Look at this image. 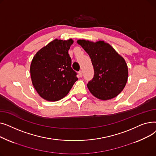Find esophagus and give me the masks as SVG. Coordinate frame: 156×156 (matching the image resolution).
I'll use <instances>...</instances> for the list:
<instances>
[{"label":"esophagus","instance_id":"1","mask_svg":"<svg viewBox=\"0 0 156 156\" xmlns=\"http://www.w3.org/2000/svg\"><path fill=\"white\" fill-rule=\"evenodd\" d=\"M78 75L80 77H82L83 76V73H82V71H80L78 72Z\"/></svg>","mask_w":156,"mask_h":156}]
</instances>
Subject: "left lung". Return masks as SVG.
Returning a JSON list of instances; mask_svg holds the SVG:
<instances>
[{
	"label": "left lung",
	"instance_id": "left-lung-1",
	"mask_svg": "<svg viewBox=\"0 0 156 156\" xmlns=\"http://www.w3.org/2000/svg\"><path fill=\"white\" fill-rule=\"evenodd\" d=\"M77 43L89 55L94 69V76L87 84L89 91L102 101L118 96L124 89L128 77L125 59L104 41L78 40Z\"/></svg>",
	"mask_w": 156,
	"mask_h": 156
}]
</instances>
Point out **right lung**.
Returning <instances> with one entry per match:
<instances>
[{"label":"right lung","instance_id":"right-lung-1","mask_svg":"<svg viewBox=\"0 0 156 156\" xmlns=\"http://www.w3.org/2000/svg\"><path fill=\"white\" fill-rule=\"evenodd\" d=\"M73 44L71 38L55 39L33 57L30 65L32 84L38 95L47 101L62 99L78 80L68 54Z\"/></svg>","mask_w":156,"mask_h":156}]
</instances>
